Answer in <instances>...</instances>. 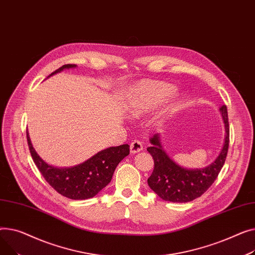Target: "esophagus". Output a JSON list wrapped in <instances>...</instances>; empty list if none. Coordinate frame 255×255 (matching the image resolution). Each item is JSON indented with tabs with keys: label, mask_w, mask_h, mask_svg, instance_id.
<instances>
[{
	"label": "esophagus",
	"mask_w": 255,
	"mask_h": 255,
	"mask_svg": "<svg viewBox=\"0 0 255 255\" xmlns=\"http://www.w3.org/2000/svg\"><path fill=\"white\" fill-rule=\"evenodd\" d=\"M129 150H130V153L134 154V153H138L140 151L143 150V145L140 141L138 140H133L131 143H130V146H129Z\"/></svg>",
	"instance_id": "1"
}]
</instances>
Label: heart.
<instances>
[{
	"label": "heart",
	"mask_w": 255,
	"mask_h": 255,
	"mask_svg": "<svg viewBox=\"0 0 255 255\" xmlns=\"http://www.w3.org/2000/svg\"><path fill=\"white\" fill-rule=\"evenodd\" d=\"M173 92V86L160 81H142L131 88L128 96V110L132 116H140L158 107ZM182 102L180 95L168 101L159 114V122L171 117Z\"/></svg>",
	"instance_id": "heart-1"
}]
</instances>
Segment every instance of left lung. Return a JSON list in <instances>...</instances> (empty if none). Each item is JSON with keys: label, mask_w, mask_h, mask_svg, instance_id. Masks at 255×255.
Wrapping results in <instances>:
<instances>
[{"label": "left lung", "mask_w": 255, "mask_h": 255, "mask_svg": "<svg viewBox=\"0 0 255 255\" xmlns=\"http://www.w3.org/2000/svg\"><path fill=\"white\" fill-rule=\"evenodd\" d=\"M219 112L226 129L223 145L217 157L205 168L187 169L179 166L162 148L160 133H155L149 139L151 146L147 148V151L151 154L154 160V169L147 182L149 187L160 199L173 203L191 202L201 197L215 181L226 161L230 139L228 109L226 105L220 106Z\"/></svg>", "instance_id": "obj_1"}]
</instances>
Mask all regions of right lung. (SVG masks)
Wrapping results in <instances>:
<instances>
[{
  "instance_id": "obj_1",
  "label": "right lung",
  "mask_w": 255,
  "mask_h": 255,
  "mask_svg": "<svg viewBox=\"0 0 255 255\" xmlns=\"http://www.w3.org/2000/svg\"><path fill=\"white\" fill-rule=\"evenodd\" d=\"M76 67V65H64L51 73L48 77L64 70ZM26 139L33 160L45 180L58 193L72 200H86L97 196L110 183L118 163L129 154V145L124 144L104 149L76 166L57 168L44 161L39 156L33 147L27 130Z\"/></svg>"
}]
</instances>
